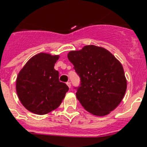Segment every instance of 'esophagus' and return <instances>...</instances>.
<instances>
[{
  "label": "esophagus",
  "mask_w": 147,
  "mask_h": 147,
  "mask_svg": "<svg viewBox=\"0 0 147 147\" xmlns=\"http://www.w3.org/2000/svg\"><path fill=\"white\" fill-rule=\"evenodd\" d=\"M66 84H67V86H69V88H71V83L70 82H66Z\"/></svg>",
  "instance_id": "1"
}]
</instances>
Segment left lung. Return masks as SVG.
I'll return each instance as SVG.
<instances>
[{
  "label": "left lung",
  "instance_id": "8db88e82",
  "mask_svg": "<svg viewBox=\"0 0 147 147\" xmlns=\"http://www.w3.org/2000/svg\"><path fill=\"white\" fill-rule=\"evenodd\" d=\"M81 78L76 97L82 107L97 116L110 113L119 105L127 83L120 61L103 47L88 45L68 53Z\"/></svg>",
  "mask_w": 147,
  "mask_h": 147
}]
</instances>
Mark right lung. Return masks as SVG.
Here are the masks:
<instances>
[{
    "label": "right lung",
    "instance_id": "1",
    "mask_svg": "<svg viewBox=\"0 0 147 147\" xmlns=\"http://www.w3.org/2000/svg\"><path fill=\"white\" fill-rule=\"evenodd\" d=\"M59 55L39 53L31 58L20 70L16 80L19 100L26 109L45 115L57 109L69 87L59 81V72L54 69Z\"/></svg>",
    "mask_w": 147,
    "mask_h": 147
}]
</instances>
